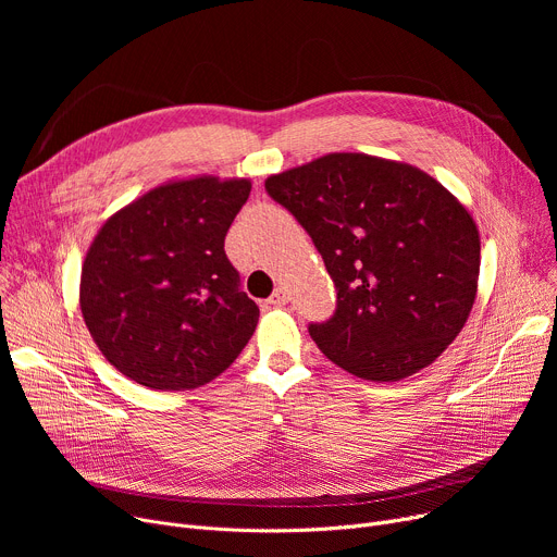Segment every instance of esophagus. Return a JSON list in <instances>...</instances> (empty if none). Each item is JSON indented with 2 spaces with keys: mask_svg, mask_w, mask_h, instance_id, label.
<instances>
[{
  "mask_svg": "<svg viewBox=\"0 0 557 557\" xmlns=\"http://www.w3.org/2000/svg\"><path fill=\"white\" fill-rule=\"evenodd\" d=\"M269 305H273V307H282V305H286L288 302V290L284 288V286H277L275 290H273V296L267 300Z\"/></svg>",
  "mask_w": 557,
  "mask_h": 557,
  "instance_id": "obj_1",
  "label": "esophagus"
}]
</instances>
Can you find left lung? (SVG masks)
<instances>
[{"instance_id": "left-lung-1", "label": "left lung", "mask_w": 557, "mask_h": 557, "mask_svg": "<svg viewBox=\"0 0 557 557\" xmlns=\"http://www.w3.org/2000/svg\"><path fill=\"white\" fill-rule=\"evenodd\" d=\"M263 185L309 232L336 284V313L309 325L330 361L368 382H399L454 343L476 300L481 237L447 187L368 153H327Z\"/></svg>"}]
</instances>
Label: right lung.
Wrapping results in <instances>:
<instances>
[{
  "label": "right lung",
  "mask_w": 557,
  "mask_h": 557,
  "mask_svg": "<svg viewBox=\"0 0 557 557\" xmlns=\"http://www.w3.org/2000/svg\"><path fill=\"white\" fill-rule=\"evenodd\" d=\"M250 189L219 175L166 181L99 227L78 305L101 355L135 384L200 388L250 341L259 307L223 250Z\"/></svg>",
  "instance_id": "add662e5"
}]
</instances>
